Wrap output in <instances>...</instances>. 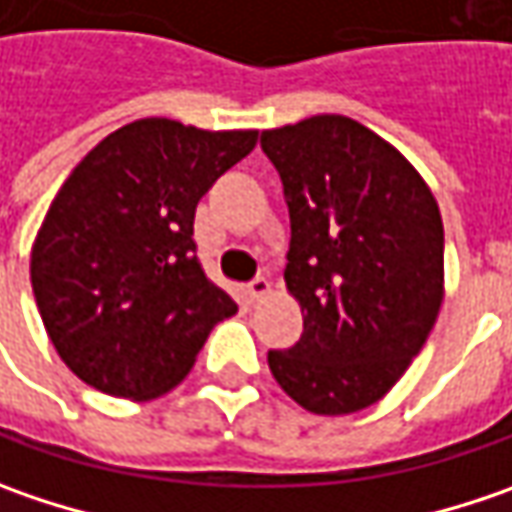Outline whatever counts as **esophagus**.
<instances>
[{"label": "esophagus", "instance_id": "obj_1", "mask_svg": "<svg viewBox=\"0 0 512 512\" xmlns=\"http://www.w3.org/2000/svg\"><path fill=\"white\" fill-rule=\"evenodd\" d=\"M272 292V286H269V280L266 278H255L249 286H246V295H249V300L252 303H257V300H263L266 295Z\"/></svg>", "mask_w": 512, "mask_h": 512}]
</instances>
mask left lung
Wrapping results in <instances>:
<instances>
[{
	"label": "left lung",
	"mask_w": 512,
	"mask_h": 512,
	"mask_svg": "<svg viewBox=\"0 0 512 512\" xmlns=\"http://www.w3.org/2000/svg\"><path fill=\"white\" fill-rule=\"evenodd\" d=\"M260 148L283 183V278L303 312L300 341L269 349V369L303 410H364L395 387L438 318V203L387 140L341 114L263 131Z\"/></svg>",
	"instance_id": "8db88e82"
}]
</instances>
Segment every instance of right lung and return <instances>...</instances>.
<instances>
[{
  "label": "right lung",
  "instance_id": "add662e5",
  "mask_svg": "<svg viewBox=\"0 0 512 512\" xmlns=\"http://www.w3.org/2000/svg\"><path fill=\"white\" fill-rule=\"evenodd\" d=\"M257 131L137 120L91 148L56 191L31 252L48 338L88 387L148 401L174 389L237 312L206 278L194 209Z\"/></svg>",
  "mask_w": 512,
  "mask_h": 512
}]
</instances>
